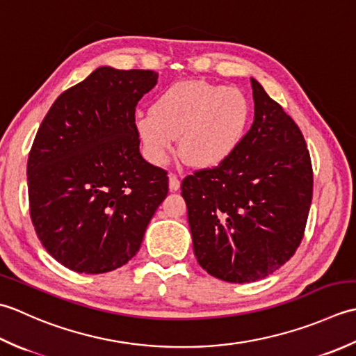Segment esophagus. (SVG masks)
Instances as JSON below:
<instances>
[{
  "label": "esophagus",
  "instance_id": "1",
  "mask_svg": "<svg viewBox=\"0 0 356 356\" xmlns=\"http://www.w3.org/2000/svg\"><path fill=\"white\" fill-rule=\"evenodd\" d=\"M179 186H181V183H179V179H178V177L177 175H169V188L172 192H177L178 188H179Z\"/></svg>",
  "mask_w": 356,
  "mask_h": 356
}]
</instances>
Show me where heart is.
<instances>
[{
  "instance_id": "b5f03b06",
  "label": "heart",
  "mask_w": 356,
  "mask_h": 356,
  "mask_svg": "<svg viewBox=\"0 0 356 356\" xmlns=\"http://www.w3.org/2000/svg\"><path fill=\"white\" fill-rule=\"evenodd\" d=\"M250 120L248 97L236 87L186 79L164 89L135 132L152 164L168 163L178 136L179 156L197 169L215 168L241 144Z\"/></svg>"
}]
</instances>
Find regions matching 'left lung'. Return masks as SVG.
I'll return each mask as SVG.
<instances>
[{"label": "left lung", "instance_id": "obj_1", "mask_svg": "<svg viewBox=\"0 0 356 356\" xmlns=\"http://www.w3.org/2000/svg\"><path fill=\"white\" fill-rule=\"evenodd\" d=\"M252 127L226 161L181 183L200 266L227 282L269 277L293 257L312 204L310 155L300 127L250 78Z\"/></svg>", "mask_w": 356, "mask_h": 356}]
</instances>
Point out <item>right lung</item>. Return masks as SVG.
Returning <instances> with one entry per match:
<instances>
[{"instance_id":"1","label":"right lung","mask_w":356,"mask_h":356,"mask_svg":"<svg viewBox=\"0 0 356 356\" xmlns=\"http://www.w3.org/2000/svg\"><path fill=\"white\" fill-rule=\"evenodd\" d=\"M154 70L101 66L55 99L27 161L31 218L41 244L78 273L118 269L140 250L169 192L140 154L135 107Z\"/></svg>"}]
</instances>
